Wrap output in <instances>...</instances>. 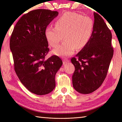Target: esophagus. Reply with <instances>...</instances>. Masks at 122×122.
Segmentation results:
<instances>
[{"instance_id": "obj_1", "label": "esophagus", "mask_w": 122, "mask_h": 122, "mask_svg": "<svg viewBox=\"0 0 122 122\" xmlns=\"http://www.w3.org/2000/svg\"><path fill=\"white\" fill-rule=\"evenodd\" d=\"M69 62V61L68 60L64 59L63 61V64H66L67 63H68Z\"/></svg>"}]
</instances>
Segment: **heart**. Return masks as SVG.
<instances>
[{
  "mask_svg": "<svg viewBox=\"0 0 122 122\" xmlns=\"http://www.w3.org/2000/svg\"><path fill=\"white\" fill-rule=\"evenodd\" d=\"M54 25L55 27L46 28L45 36L49 45L56 47L64 36V42L52 51L53 54L60 56H71L76 48L84 47L91 38L94 28L91 18L70 11L61 15Z\"/></svg>",
  "mask_w": 122,
  "mask_h": 122,
  "instance_id": "b5f03b06",
  "label": "heart"
}]
</instances>
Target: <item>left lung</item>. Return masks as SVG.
Instances as JSON below:
<instances>
[{
  "label": "left lung",
  "mask_w": 122,
  "mask_h": 122,
  "mask_svg": "<svg viewBox=\"0 0 122 122\" xmlns=\"http://www.w3.org/2000/svg\"><path fill=\"white\" fill-rule=\"evenodd\" d=\"M93 33L84 47L71 59L75 66L72 76L74 89L81 94L97 90L104 81L113 56L112 36L103 18L94 12Z\"/></svg>",
  "instance_id": "8db88e82"
}]
</instances>
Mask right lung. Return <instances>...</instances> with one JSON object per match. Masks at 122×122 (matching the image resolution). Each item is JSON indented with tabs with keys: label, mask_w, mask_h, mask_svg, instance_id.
Here are the masks:
<instances>
[{
	"label": "right lung",
	"mask_w": 122,
	"mask_h": 122,
	"mask_svg": "<svg viewBox=\"0 0 122 122\" xmlns=\"http://www.w3.org/2000/svg\"><path fill=\"white\" fill-rule=\"evenodd\" d=\"M58 14L48 9L31 11L19 20L10 37L15 73L22 84L37 95L52 91L55 76L63 63L58 56L45 58L49 51L45 30Z\"/></svg>",
	"instance_id": "obj_1"
}]
</instances>
